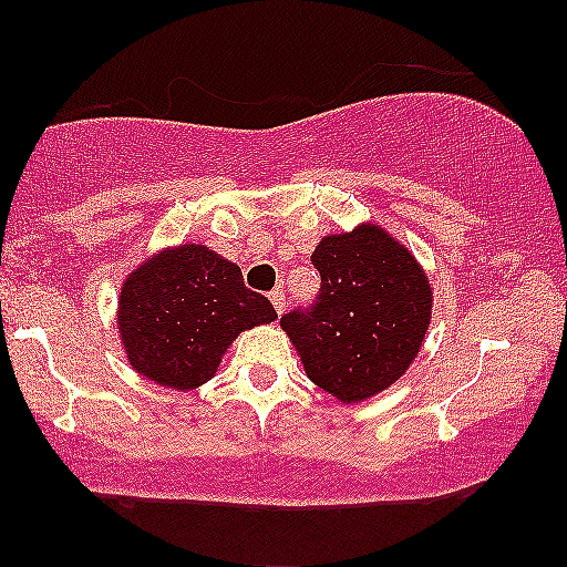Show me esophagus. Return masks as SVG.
I'll use <instances>...</instances> for the list:
<instances>
[{"label":"esophagus","instance_id":"obj_1","mask_svg":"<svg viewBox=\"0 0 567 567\" xmlns=\"http://www.w3.org/2000/svg\"><path fill=\"white\" fill-rule=\"evenodd\" d=\"M270 297V301H274V307H276V312L281 315L284 312V305H286V297H284V289H274L268 293Z\"/></svg>","mask_w":567,"mask_h":567}]
</instances>
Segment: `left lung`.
<instances>
[{"instance_id": "8db88e82", "label": "left lung", "mask_w": 567, "mask_h": 567, "mask_svg": "<svg viewBox=\"0 0 567 567\" xmlns=\"http://www.w3.org/2000/svg\"><path fill=\"white\" fill-rule=\"evenodd\" d=\"M320 293L281 318L307 378L343 403L393 385L422 349L432 289L414 255L374 224L315 247Z\"/></svg>"}]
</instances>
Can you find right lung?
Wrapping results in <instances>:
<instances>
[{"label": "right lung", "mask_w": 567, "mask_h": 567, "mask_svg": "<svg viewBox=\"0 0 567 567\" xmlns=\"http://www.w3.org/2000/svg\"><path fill=\"white\" fill-rule=\"evenodd\" d=\"M276 318L268 297L247 289L239 266L203 245L164 249L132 270L116 315L130 364L174 391L210 380L241 330Z\"/></svg>", "instance_id": "right-lung-1"}]
</instances>
